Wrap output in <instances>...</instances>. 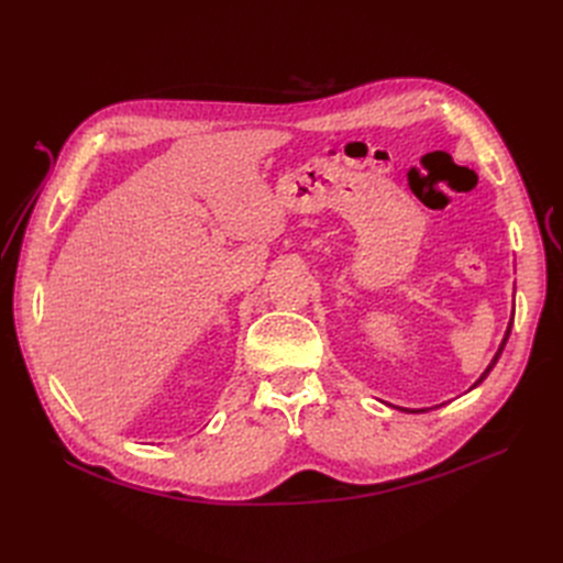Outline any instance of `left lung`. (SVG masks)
I'll return each mask as SVG.
<instances>
[{
  "instance_id": "8db88e82",
  "label": "left lung",
  "mask_w": 563,
  "mask_h": 563,
  "mask_svg": "<svg viewBox=\"0 0 563 563\" xmlns=\"http://www.w3.org/2000/svg\"><path fill=\"white\" fill-rule=\"evenodd\" d=\"M512 319H515V312H512ZM509 331H512V321H509V327H507V333H505V338H503V343H500V347H498L496 356H493V362H490V364H488V368H486V371L482 373V378H479V380H476V383H474L472 387H476V385H479V383H482V380H484V378L488 376V373L493 371V366H496V362L500 360V354H503V350H505V343H507V338H509Z\"/></svg>"
}]
</instances>
